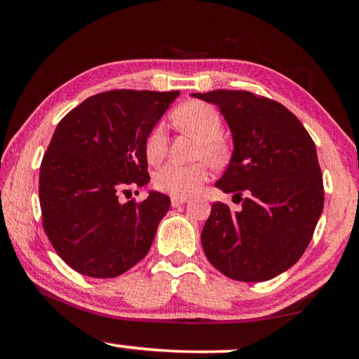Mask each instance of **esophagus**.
I'll use <instances>...</instances> for the list:
<instances>
[{"mask_svg":"<svg viewBox=\"0 0 359 359\" xmlns=\"http://www.w3.org/2000/svg\"><path fill=\"white\" fill-rule=\"evenodd\" d=\"M188 201L187 196H171V204L172 208H179V205L185 204Z\"/></svg>","mask_w":359,"mask_h":359,"instance_id":"1","label":"esophagus"}]
</instances>
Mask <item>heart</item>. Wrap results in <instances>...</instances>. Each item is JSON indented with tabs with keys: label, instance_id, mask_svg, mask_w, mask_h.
<instances>
[{
	"label": "heart",
	"instance_id": "b5f03b06",
	"mask_svg": "<svg viewBox=\"0 0 359 359\" xmlns=\"http://www.w3.org/2000/svg\"><path fill=\"white\" fill-rule=\"evenodd\" d=\"M172 120L177 128L190 131L203 139L199 155L218 165L226 156V145L222 141V117L217 109L203 101H187L174 112ZM168 150L166 130L163 125H156L150 131L145 142V155L150 163L161 161ZM209 169L204 163L180 165L168 163L156 169L154 184L158 190L172 194V196H188L198 190L208 180Z\"/></svg>",
	"mask_w": 359,
	"mask_h": 359
}]
</instances>
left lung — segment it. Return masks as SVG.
Masks as SVG:
<instances>
[{"mask_svg":"<svg viewBox=\"0 0 359 359\" xmlns=\"http://www.w3.org/2000/svg\"><path fill=\"white\" fill-rule=\"evenodd\" d=\"M191 96L220 109L233 136V155L215 187L247 193L241 210L212 204L201 233L205 257L234 280H271L302 257L323 212L315 144L277 101L238 90Z\"/></svg>","mask_w":359,"mask_h":359,"instance_id":"1","label":"left lung"}]
</instances>
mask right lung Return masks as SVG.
I'll list each match as a JSON object with an SVG mask.
<instances>
[{"label":"right lung","instance_id":"1","mask_svg":"<svg viewBox=\"0 0 359 359\" xmlns=\"http://www.w3.org/2000/svg\"><path fill=\"white\" fill-rule=\"evenodd\" d=\"M179 92L112 90L85 100L57 125L41 163L39 203L48 241L83 276L112 278L149 253L171 199L149 191L118 201L130 184H149L145 142Z\"/></svg>","mask_w":359,"mask_h":359}]
</instances>
